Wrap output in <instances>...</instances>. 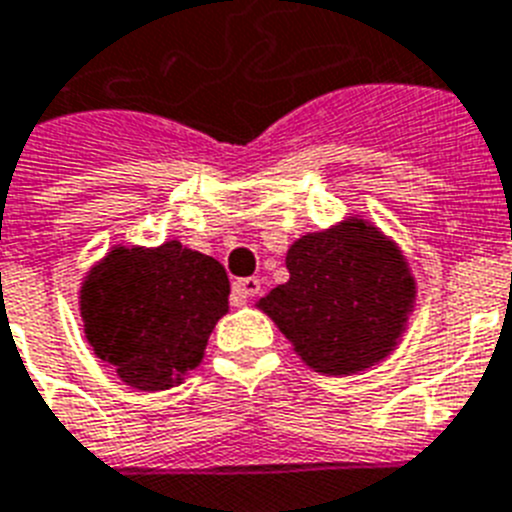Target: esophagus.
<instances>
[{"label":"esophagus","instance_id":"obj_1","mask_svg":"<svg viewBox=\"0 0 512 512\" xmlns=\"http://www.w3.org/2000/svg\"><path fill=\"white\" fill-rule=\"evenodd\" d=\"M261 293V282L256 277H246V280H235L232 282V298L235 303H246L248 298Z\"/></svg>","mask_w":512,"mask_h":512}]
</instances>
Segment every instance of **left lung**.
Returning a JSON list of instances; mask_svg holds the SVG:
<instances>
[{
    "label": "left lung",
    "instance_id": "8db88e82",
    "mask_svg": "<svg viewBox=\"0 0 512 512\" xmlns=\"http://www.w3.org/2000/svg\"><path fill=\"white\" fill-rule=\"evenodd\" d=\"M290 280L259 308L314 371L350 377L390 356L416 303L400 248L379 227L350 217L287 248Z\"/></svg>",
    "mask_w": 512,
    "mask_h": 512
}]
</instances>
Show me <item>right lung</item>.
<instances>
[{
  "label": "right lung",
  "mask_w": 512,
  "mask_h": 512,
  "mask_svg": "<svg viewBox=\"0 0 512 512\" xmlns=\"http://www.w3.org/2000/svg\"><path fill=\"white\" fill-rule=\"evenodd\" d=\"M227 295L225 266L177 240L117 246L86 274L80 319L88 345L122 382L170 390L201 363Z\"/></svg>",
  "instance_id": "obj_1"
}]
</instances>
